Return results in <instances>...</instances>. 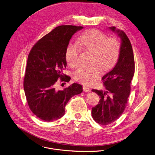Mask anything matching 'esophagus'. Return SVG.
I'll return each mask as SVG.
<instances>
[{"label":"esophagus","instance_id":"34e87169","mask_svg":"<svg viewBox=\"0 0 155 155\" xmlns=\"http://www.w3.org/2000/svg\"><path fill=\"white\" fill-rule=\"evenodd\" d=\"M83 91H84V92H90L91 89H89V87H87V86H85V85H84V86H83Z\"/></svg>","mask_w":155,"mask_h":155}]
</instances>
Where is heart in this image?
<instances>
[{
    "mask_svg": "<svg viewBox=\"0 0 155 155\" xmlns=\"http://www.w3.org/2000/svg\"><path fill=\"white\" fill-rule=\"evenodd\" d=\"M79 46L84 50L93 53L89 67L82 66L75 71L74 79L85 85L94 84L100 76L101 69L108 71L116 64L119 55L120 44L112 38L97 29H91L84 32L78 41ZM80 47L76 44H70L66 48L65 58L67 63L71 68L79 65Z\"/></svg>",
    "mask_w": 155,
    "mask_h": 155,
    "instance_id": "1",
    "label": "heart"
}]
</instances>
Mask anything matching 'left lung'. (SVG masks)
<instances>
[{"mask_svg":"<svg viewBox=\"0 0 155 155\" xmlns=\"http://www.w3.org/2000/svg\"><path fill=\"white\" fill-rule=\"evenodd\" d=\"M121 39L118 60L113 70L102 78L106 91L92 89L100 97L98 105L92 108L94 121L108 125L117 120L124 112L130 92V82L135 71V62L130 42L125 32L110 27Z\"/></svg>","mask_w":155,"mask_h":155,"instance_id":"1","label":"left lung"}]
</instances>
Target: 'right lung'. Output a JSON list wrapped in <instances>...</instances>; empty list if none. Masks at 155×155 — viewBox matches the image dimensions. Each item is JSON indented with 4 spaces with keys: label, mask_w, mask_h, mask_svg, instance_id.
<instances>
[{
    "label": "right lung",
    "mask_w": 155,
    "mask_h": 155,
    "mask_svg": "<svg viewBox=\"0 0 155 155\" xmlns=\"http://www.w3.org/2000/svg\"><path fill=\"white\" fill-rule=\"evenodd\" d=\"M82 26H58L34 45L28 55L24 78V90L31 111L47 122L61 118L70 99L82 92L81 84L74 83L63 90L55 86L58 79L69 82L64 75L65 53L74 34Z\"/></svg>",
    "instance_id": "1"
}]
</instances>
